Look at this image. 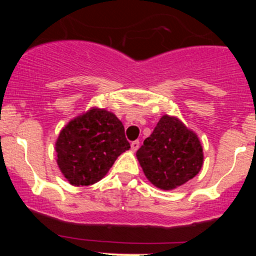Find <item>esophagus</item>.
<instances>
[{"instance_id": "1", "label": "esophagus", "mask_w": 256, "mask_h": 256, "mask_svg": "<svg viewBox=\"0 0 256 256\" xmlns=\"http://www.w3.org/2000/svg\"><path fill=\"white\" fill-rule=\"evenodd\" d=\"M138 147H140V141H138V140H136V141H132V142H131V150H132L134 152H135V151H138Z\"/></svg>"}]
</instances>
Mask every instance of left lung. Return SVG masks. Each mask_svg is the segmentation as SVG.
Here are the masks:
<instances>
[{
    "mask_svg": "<svg viewBox=\"0 0 256 256\" xmlns=\"http://www.w3.org/2000/svg\"><path fill=\"white\" fill-rule=\"evenodd\" d=\"M136 156L147 180L164 190L192 180L203 164V150L197 135L168 115L160 118Z\"/></svg>",
    "mask_w": 256,
    "mask_h": 256,
    "instance_id": "8db88e82",
    "label": "left lung"
}]
</instances>
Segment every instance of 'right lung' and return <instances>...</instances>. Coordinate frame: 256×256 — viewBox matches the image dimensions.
<instances>
[{"instance_id":"add662e5","label":"right lung","mask_w":256,"mask_h":256,"mask_svg":"<svg viewBox=\"0 0 256 256\" xmlns=\"http://www.w3.org/2000/svg\"><path fill=\"white\" fill-rule=\"evenodd\" d=\"M128 148L122 122L112 112L92 109L60 131L56 162L69 183L89 186L102 180Z\"/></svg>"}]
</instances>
